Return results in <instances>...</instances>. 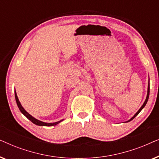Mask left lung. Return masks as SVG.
<instances>
[{
  "label": "left lung",
  "mask_w": 159,
  "mask_h": 159,
  "mask_svg": "<svg viewBox=\"0 0 159 159\" xmlns=\"http://www.w3.org/2000/svg\"><path fill=\"white\" fill-rule=\"evenodd\" d=\"M149 93H150V84L148 83V93H147V97H146V99H145V102H144V103H143V106H141V108H140V109H139V110L138 111V112H137V113H136V114L134 115V116H132V118H131V119H130L129 121H127V122H128V121H131V120H132V119H133L134 118V117H135V116H137V115H138V114H139V113H140V112L141 111V110H142V109H143V108L145 107V105H146V103H147V102H148V98H149Z\"/></svg>",
  "instance_id": "obj_1"
}]
</instances>
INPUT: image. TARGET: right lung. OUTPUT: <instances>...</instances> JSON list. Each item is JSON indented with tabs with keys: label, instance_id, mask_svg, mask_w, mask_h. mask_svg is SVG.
Listing matches in <instances>:
<instances>
[{
	"label": "right lung",
	"instance_id": "right-lung-1",
	"mask_svg": "<svg viewBox=\"0 0 159 159\" xmlns=\"http://www.w3.org/2000/svg\"><path fill=\"white\" fill-rule=\"evenodd\" d=\"M15 98H16V101L17 106H18V107L19 108V110H20V111L22 113V114L25 115V116L27 117V118L29 119V120L31 121L32 123H34V125H38V126H46V127H50V126L56 125H57V124L60 123L61 121H63V120H61V121H56V122H54V123H45V122H43V121H41L40 120H38V119H36L35 118H34L33 116H32L31 115L29 114V113H27V111H26L25 110V108H24L22 106H21L20 102H19V99H18V97H17L16 91H15Z\"/></svg>",
	"mask_w": 159,
	"mask_h": 159
}]
</instances>
